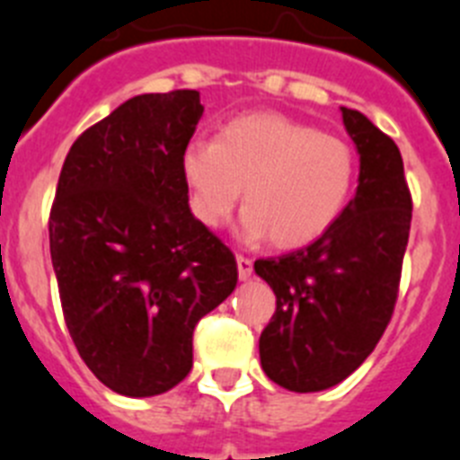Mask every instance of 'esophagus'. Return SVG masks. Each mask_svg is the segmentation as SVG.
I'll list each match as a JSON object with an SVG mask.
<instances>
[{
	"label": "esophagus",
	"instance_id": "1",
	"mask_svg": "<svg viewBox=\"0 0 460 460\" xmlns=\"http://www.w3.org/2000/svg\"><path fill=\"white\" fill-rule=\"evenodd\" d=\"M235 261H238V275H241V279H247L250 275H252V259L238 254V257H235Z\"/></svg>",
	"mask_w": 460,
	"mask_h": 460
}]
</instances>
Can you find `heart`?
Returning <instances> with one entry per match:
<instances>
[{
    "label": "heart",
    "mask_w": 460,
    "mask_h": 460,
    "mask_svg": "<svg viewBox=\"0 0 460 460\" xmlns=\"http://www.w3.org/2000/svg\"><path fill=\"white\" fill-rule=\"evenodd\" d=\"M194 217L217 229L245 201L243 234L275 247H303L341 219L358 178L354 147L279 113L231 119L215 141L182 153Z\"/></svg>",
    "instance_id": "obj_1"
}]
</instances>
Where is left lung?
Masks as SVG:
<instances>
[{
	"instance_id": "1",
	"label": "left lung",
	"mask_w": 460,
	"mask_h": 460,
	"mask_svg": "<svg viewBox=\"0 0 460 460\" xmlns=\"http://www.w3.org/2000/svg\"><path fill=\"white\" fill-rule=\"evenodd\" d=\"M341 113L361 155L357 197L317 241L254 261L275 291V313L259 338L261 368L298 394L349 377L385 335L412 222L398 146L358 111Z\"/></svg>"
}]
</instances>
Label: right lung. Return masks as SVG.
<instances>
[{
    "label": "right lung",
    "mask_w": 460,
    "mask_h": 460,
    "mask_svg": "<svg viewBox=\"0 0 460 460\" xmlns=\"http://www.w3.org/2000/svg\"><path fill=\"white\" fill-rule=\"evenodd\" d=\"M197 90L138 94L83 131L50 208V257L75 349L122 396H157L191 370L199 319L238 282L235 257L190 210L182 153Z\"/></svg>",
    "instance_id": "obj_1"
}]
</instances>
